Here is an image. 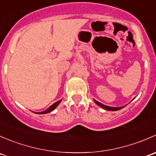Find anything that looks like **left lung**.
Wrapping results in <instances>:
<instances>
[{
    "instance_id": "8db88e82",
    "label": "left lung",
    "mask_w": 156,
    "mask_h": 156,
    "mask_svg": "<svg viewBox=\"0 0 156 156\" xmlns=\"http://www.w3.org/2000/svg\"><path fill=\"white\" fill-rule=\"evenodd\" d=\"M94 100V102H95L96 104H97L99 106H100V107L103 108H104V109L108 110V111H117V110L122 109V108H124L125 106H122V107H111V106H106V105L102 104V103H99V102L97 101V100Z\"/></svg>"
}]
</instances>
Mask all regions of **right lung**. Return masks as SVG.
Segmentation results:
<instances>
[{
	"label": "right lung",
	"mask_w": 156,
	"mask_h": 156,
	"mask_svg": "<svg viewBox=\"0 0 156 156\" xmlns=\"http://www.w3.org/2000/svg\"><path fill=\"white\" fill-rule=\"evenodd\" d=\"M61 101H62V100H59V101L56 102V103H53L52 106H50V107L47 108L46 110H44V111H43V112H37V114H47V113L50 112H52L53 110H54L55 108L57 107V106L59 104V103H60Z\"/></svg>",
	"instance_id": "right-lung-1"
}]
</instances>
